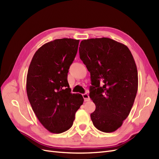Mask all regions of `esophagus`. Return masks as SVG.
Returning a JSON list of instances; mask_svg holds the SVG:
<instances>
[{
    "instance_id": "1",
    "label": "esophagus",
    "mask_w": 159,
    "mask_h": 159,
    "mask_svg": "<svg viewBox=\"0 0 159 159\" xmlns=\"http://www.w3.org/2000/svg\"><path fill=\"white\" fill-rule=\"evenodd\" d=\"M83 98H84V101H85V102H87V101H89V100H90V97H89V94H87V93L83 94Z\"/></svg>"
}]
</instances>
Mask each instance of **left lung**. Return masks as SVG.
<instances>
[{
	"mask_svg": "<svg viewBox=\"0 0 159 159\" xmlns=\"http://www.w3.org/2000/svg\"><path fill=\"white\" fill-rule=\"evenodd\" d=\"M80 58L90 73V98L96 105L90 114L98 130L111 133L120 127L134 105L138 73L126 45L107 38L83 40Z\"/></svg>",
	"mask_w": 159,
	"mask_h": 159,
	"instance_id": "left-lung-1",
	"label": "left lung"
}]
</instances>
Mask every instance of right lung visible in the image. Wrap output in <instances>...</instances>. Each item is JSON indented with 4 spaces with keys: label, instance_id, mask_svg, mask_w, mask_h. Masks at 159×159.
<instances>
[{
    "label": "right lung",
    "instance_id": "add662e5",
    "mask_svg": "<svg viewBox=\"0 0 159 159\" xmlns=\"http://www.w3.org/2000/svg\"><path fill=\"white\" fill-rule=\"evenodd\" d=\"M79 43V39L70 38L46 43L35 53L29 66V102L41 124L53 134H61L72 127L76 111L83 104V96L70 93L67 81Z\"/></svg>",
    "mask_w": 159,
    "mask_h": 159
}]
</instances>
